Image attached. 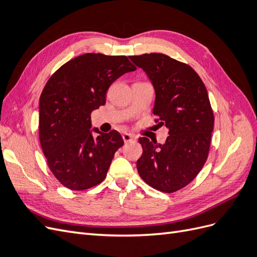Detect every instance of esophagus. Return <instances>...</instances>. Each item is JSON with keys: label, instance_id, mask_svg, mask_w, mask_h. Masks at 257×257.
Segmentation results:
<instances>
[{"label": "esophagus", "instance_id": "obj_1", "mask_svg": "<svg viewBox=\"0 0 257 257\" xmlns=\"http://www.w3.org/2000/svg\"><path fill=\"white\" fill-rule=\"evenodd\" d=\"M122 138H123L124 143H130V142H132V141H134V136L132 135V134H128V133H124L123 136H122Z\"/></svg>", "mask_w": 257, "mask_h": 257}]
</instances>
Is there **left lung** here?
<instances>
[{
	"instance_id": "obj_1",
	"label": "left lung",
	"mask_w": 257,
	"mask_h": 257,
	"mask_svg": "<svg viewBox=\"0 0 257 257\" xmlns=\"http://www.w3.org/2000/svg\"><path fill=\"white\" fill-rule=\"evenodd\" d=\"M130 59L154 87V122L169 130L164 145L139 138L143 155L137 161L138 174L153 189L174 193L192 182L207 161L214 124L208 92L190 65L166 54Z\"/></svg>"
}]
</instances>
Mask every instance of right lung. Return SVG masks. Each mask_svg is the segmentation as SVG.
<instances>
[{"label": "right lung", "mask_w": 257, "mask_h": 257, "mask_svg": "<svg viewBox=\"0 0 257 257\" xmlns=\"http://www.w3.org/2000/svg\"><path fill=\"white\" fill-rule=\"evenodd\" d=\"M136 67L125 56L85 53L54 72L40 97V142L53 176L69 190L102 182L123 139L114 130L91 134V112L106 103L120 76Z\"/></svg>", "instance_id": "add662e5"}]
</instances>
